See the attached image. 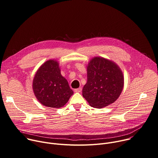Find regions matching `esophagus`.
Masks as SVG:
<instances>
[{
    "instance_id": "34e87169",
    "label": "esophagus",
    "mask_w": 158,
    "mask_h": 158,
    "mask_svg": "<svg viewBox=\"0 0 158 158\" xmlns=\"http://www.w3.org/2000/svg\"><path fill=\"white\" fill-rule=\"evenodd\" d=\"M81 90H82V88H78V89H75L74 91H75V92H76V93H80V92H81Z\"/></svg>"
}]
</instances>
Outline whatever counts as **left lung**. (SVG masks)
I'll use <instances>...</instances> for the list:
<instances>
[{
    "label": "left lung",
    "mask_w": 158,
    "mask_h": 158,
    "mask_svg": "<svg viewBox=\"0 0 158 158\" xmlns=\"http://www.w3.org/2000/svg\"><path fill=\"white\" fill-rule=\"evenodd\" d=\"M86 70L87 82L82 95L90 106L102 109L115 102L124 85L120 67L112 60L95 56L89 61Z\"/></svg>",
    "instance_id": "1"
}]
</instances>
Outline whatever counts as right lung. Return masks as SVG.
I'll use <instances>...</instances> for the list:
<instances>
[{
    "mask_svg": "<svg viewBox=\"0 0 158 158\" xmlns=\"http://www.w3.org/2000/svg\"><path fill=\"white\" fill-rule=\"evenodd\" d=\"M32 90L40 103L55 109L63 107L73 94L56 60L46 61L38 69L32 80Z\"/></svg>",
    "mask_w": 158,
    "mask_h": 158,
    "instance_id": "obj_1",
    "label": "right lung"
}]
</instances>
